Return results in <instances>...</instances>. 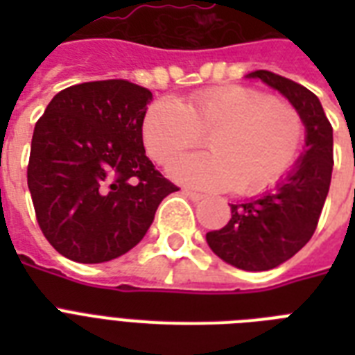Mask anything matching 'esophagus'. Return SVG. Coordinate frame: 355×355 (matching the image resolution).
I'll list each match as a JSON object with an SVG mask.
<instances>
[{
    "instance_id": "34e87169",
    "label": "esophagus",
    "mask_w": 355,
    "mask_h": 355,
    "mask_svg": "<svg viewBox=\"0 0 355 355\" xmlns=\"http://www.w3.org/2000/svg\"><path fill=\"white\" fill-rule=\"evenodd\" d=\"M182 193H184V195H188L189 199L195 200V202H199V200L205 199V195H202V193H197V191H191V189H182Z\"/></svg>"
}]
</instances>
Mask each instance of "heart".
<instances>
[{"label": "heart", "mask_w": 355, "mask_h": 355, "mask_svg": "<svg viewBox=\"0 0 355 355\" xmlns=\"http://www.w3.org/2000/svg\"><path fill=\"white\" fill-rule=\"evenodd\" d=\"M141 138L150 158L164 167L206 138L210 155L186 158L173 167V177L195 188L256 195L297 164L306 123L284 99L247 86H223L193 94L184 105L155 101L141 121Z\"/></svg>", "instance_id": "b5f03b06"}]
</instances>
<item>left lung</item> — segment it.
Here are the masks:
<instances>
[{"instance_id": "1", "label": "left lung", "mask_w": 355, "mask_h": 355, "mask_svg": "<svg viewBox=\"0 0 355 355\" xmlns=\"http://www.w3.org/2000/svg\"><path fill=\"white\" fill-rule=\"evenodd\" d=\"M247 79L275 88L302 114L306 147L293 169L261 197L230 205L227 227L206 234L214 252L243 270H269L293 258L311 239L334 169V128L319 97L295 80L267 69Z\"/></svg>"}]
</instances>
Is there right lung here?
I'll return each mask as SVG.
<instances>
[{"label": "right lung", "mask_w": 355, "mask_h": 355, "mask_svg": "<svg viewBox=\"0 0 355 355\" xmlns=\"http://www.w3.org/2000/svg\"><path fill=\"white\" fill-rule=\"evenodd\" d=\"M153 99L123 79L58 92L35 125L27 184L53 248L103 263L136 247L156 208L178 191L145 156L141 121Z\"/></svg>", "instance_id": "1"}]
</instances>
